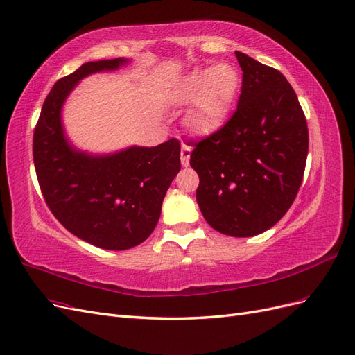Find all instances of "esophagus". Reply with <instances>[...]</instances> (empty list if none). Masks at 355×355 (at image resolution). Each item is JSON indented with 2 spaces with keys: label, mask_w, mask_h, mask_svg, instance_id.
I'll list each match as a JSON object with an SVG mask.
<instances>
[{
  "label": "esophagus",
  "mask_w": 355,
  "mask_h": 355,
  "mask_svg": "<svg viewBox=\"0 0 355 355\" xmlns=\"http://www.w3.org/2000/svg\"><path fill=\"white\" fill-rule=\"evenodd\" d=\"M190 155H191V150H190V147H187V146H183V147H181V153H180V157H181V165H183V166H189Z\"/></svg>",
  "instance_id": "1"
}]
</instances>
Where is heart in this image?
<instances>
[{
  "label": "heart",
  "mask_w": 355,
  "mask_h": 355,
  "mask_svg": "<svg viewBox=\"0 0 355 355\" xmlns=\"http://www.w3.org/2000/svg\"><path fill=\"white\" fill-rule=\"evenodd\" d=\"M239 87L238 71L229 64L190 73L180 86V103H195L187 126L196 134H212L225 123Z\"/></svg>",
  "instance_id": "b5f03b06"
}]
</instances>
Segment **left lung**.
Here are the masks:
<instances>
[{"mask_svg":"<svg viewBox=\"0 0 355 355\" xmlns=\"http://www.w3.org/2000/svg\"><path fill=\"white\" fill-rule=\"evenodd\" d=\"M242 89L234 114L216 132L190 141L199 175L196 200L208 225L230 236L261 234L295 202L306 166L305 113L278 69L235 52Z\"/></svg>","mask_w":355,"mask_h":355,"instance_id":"obj_1","label":"left lung"}]
</instances>
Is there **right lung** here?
<instances>
[{"instance_id": "1", "label": "right lung", "mask_w": 355, "mask_h": 355, "mask_svg": "<svg viewBox=\"0 0 355 355\" xmlns=\"http://www.w3.org/2000/svg\"><path fill=\"white\" fill-rule=\"evenodd\" d=\"M125 59L86 62L59 78L50 90L34 129L37 180L49 209L71 234L104 250H128L155 230L165 193L181 169L180 141L130 147L94 157L68 144L60 108L78 80L116 69Z\"/></svg>"}]
</instances>
